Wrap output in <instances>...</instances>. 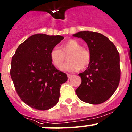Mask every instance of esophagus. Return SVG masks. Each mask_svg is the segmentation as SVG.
I'll use <instances>...</instances> for the list:
<instances>
[{
	"mask_svg": "<svg viewBox=\"0 0 132 132\" xmlns=\"http://www.w3.org/2000/svg\"><path fill=\"white\" fill-rule=\"evenodd\" d=\"M67 77H68V79H70V78H71L72 77V75L71 74H67Z\"/></svg>",
	"mask_w": 132,
	"mask_h": 132,
	"instance_id": "esophagus-1",
	"label": "esophagus"
}]
</instances>
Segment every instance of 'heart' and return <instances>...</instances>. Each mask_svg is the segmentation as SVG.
<instances>
[{"label":"heart","instance_id":"obj_1","mask_svg":"<svg viewBox=\"0 0 132 132\" xmlns=\"http://www.w3.org/2000/svg\"><path fill=\"white\" fill-rule=\"evenodd\" d=\"M67 55H68L69 62L62 68L63 71H78L81 68L85 69L87 67L91 60L89 51L82 47L81 44L74 39L68 40L64 43L61 46V49L54 47L51 50L50 58L53 65L60 69L64 63Z\"/></svg>","mask_w":132,"mask_h":132}]
</instances>
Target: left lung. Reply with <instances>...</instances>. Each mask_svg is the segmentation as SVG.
I'll return each mask as SVG.
<instances>
[{
    "label": "left lung",
    "mask_w": 132,
    "mask_h": 132,
    "mask_svg": "<svg viewBox=\"0 0 132 132\" xmlns=\"http://www.w3.org/2000/svg\"><path fill=\"white\" fill-rule=\"evenodd\" d=\"M73 36L87 43L91 55L87 69L78 74L81 83L76 90V95L87 103H104L113 95L119 83V54L113 42L101 33L80 31Z\"/></svg>",
    "instance_id": "8db88e82"
}]
</instances>
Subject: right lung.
<instances>
[{
    "instance_id": "add662e5",
    "label": "right lung",
    "mask_w": 132,
    "mask_h": 132,
    "mask_svg": "<svg viewBox=\"0 0 132 132\" xmlns=\"http://www.w3.org/2000/svg\"><path fill=\"white\" fill-rule=\"evenodd\" d=\"M63 39L60 35L35 34L18 47L13 56L10 74L15 90L32 109L49 110L59 101L61 85L67 76L53 65L50 52Z\"/></svg>"
}]
</instances>
